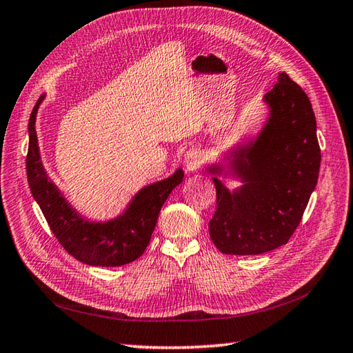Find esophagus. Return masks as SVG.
I'll use <instances>...</instances> for the list:
<instances>
[{
    "instance_id": "obj_1",
    "label": "esophagus",
    "mask_w": 353,
    "mask_h": 353,
    "mask_svg": "<svg viewBox=\"0 0 353 353\" xmlns=\"http://www.w3.org/2000/svg\"><path fill=\"white\" fill-rule=\"evenodd\" d=\"M184 166L189 172H196L201 166H203V155L199 150L192 149L184 157Z\"/></svg>"
}]
</instances>
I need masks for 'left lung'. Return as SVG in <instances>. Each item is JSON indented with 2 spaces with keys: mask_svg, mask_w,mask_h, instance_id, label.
Listing matches in <instances>:
<instances>
[{
  "mask_svg": "<svg viewBox=\"0 0 353 353\" xmlns=\"http://www.w3.org/2000/svg\"><path fill=\"white\" fill-rule=\"evenodd\" d=\"M262 100L268 116L259 132L224 150V161L205 168L218 196L208 232L224 254H262L285 245L319 181L317 121L306 92L280 73ZM221 176L241 184L230 190Z\"/></svg>",
  "mask_w": 353,
  "mask_h": 353,
  "instance_id": "obj_1",
  "label": "left lung"
}]
</instances>
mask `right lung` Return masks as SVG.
<instances>
[{"label":"right lung","mask_w":353,"mask_h":353,"mask_svg":"<svg viewBox=\"0 0 353 353\" xmlns=\"http://www.w3.org/2000/svg\"><path fill=\"white\" fill-rule=\"evenodd\" d=\"M46 94L39 97L28 120L27 179L32 195L44 213L56 239L68 253L91 267H121L145 253L158 214L170 192L183 183L184 170L148 184L135 193L126 208L106 221L85 218L62 195L42 164L36 135V116Z\"/></svg>","instance_id":"right-lung-1"}]
</instances>
